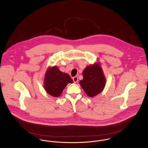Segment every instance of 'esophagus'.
I'll return each instance as SVG.
<instances>
[{
    "label": "esophagus",
    "mask_w": 148,
    "mask_h": 148,
    "mask_svg": "<svg viewBox=\"0 0 148 148\" xmlns=\"http://www.w3.org/2000/svg\"><path fill=\"white\" fill-rule=\"evenodd\" d=\"M73 81H74V83H77V82H78V77L75 76V77H74L73 78Z\"/></svg>",
    "instance_id": "34e87169"
}]
</instances>
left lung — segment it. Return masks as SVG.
<instances>
[{
  "label": "left lung",
  "instance_id": "8db88e82",
  "mask_svg": "<svg viewBox=\"0 0 148 148\" xmlns=\"http://www.w3.org/2000/svg\"><path fill=\"white\" fill-rule=\"evenodd\" d=\"M83 79L79 84L85 93L93 97L101 93L106 84V78L99 62L87 66L83 71Z\"/></svg>",
  "mask_w": 148,
  "mask_h": 148
}]
</instances>
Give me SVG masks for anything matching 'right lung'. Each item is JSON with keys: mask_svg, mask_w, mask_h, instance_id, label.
Returning <instances> with one entry per match:
<instances>
[{"mask_svg": "<svg viewBox=\"0 0 148 148\" xmlns=\"http://www.w3.org/2000/svg\"><path fill=\"white\" fill-rule=\"evenodd\" d=\"M73 81L68 74L61 71L57 66L48 68L44 79V88L49 95L57 97L61 96L62 91L68 83Z\"/></svg>", "mask_w": 148, "mask_h": 148, "instance_id": "1", "label": "right lung"}]
</instances>
